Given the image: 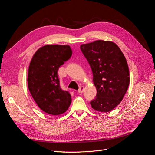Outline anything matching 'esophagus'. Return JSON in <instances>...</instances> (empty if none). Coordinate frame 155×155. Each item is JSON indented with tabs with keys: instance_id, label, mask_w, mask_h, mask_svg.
<instances>
[{
	"instance_id": "34e87169",
	"label": "esophagus",
	"mask_w": 155,
	"mask_h": 155,
	"mask_svg": "<svg viewBox=\"0 0 155 155\" xmlns=\"http://www.w3.org/2000/svg\"><path fill=\"white\" fill-rule=\"evenodd\" d=\"M84 90H85V87H84L83 86H81L80 87H79V90H78V92L79 93H82L83 91H84Z\"/></svg>"
}]
</instances>
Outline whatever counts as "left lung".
Returning <instances> with one entry per match:
<instances>
[{
  "label": "left lung",
  "mask_w": 155,
  "mask_h": 155,
  "mask_svg": "<svg viewBox=\"0 0 155 155\" xmlns=\"http://www.w3.org/2000/svg\"><path fill=\"white\" fill-rule=\"evenodd\" d=\"M93 74L96 97L92 109L107 112L120 104L127 91L129 71L127 63L118 45L110 41L97 40L80 46Z\"/></svg>",
  "instance_id": "1"
}]
</instances>
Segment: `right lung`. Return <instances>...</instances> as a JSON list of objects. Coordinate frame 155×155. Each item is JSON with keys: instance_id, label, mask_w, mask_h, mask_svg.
I'll use <instances>...</instances> for the list:
<instances>
[{"instance_id": "add662e5", "label": "right lung", "mask_w": 155, "mask_h": 155, "mask_svg": "<svg viewBox=\"0 0 155 155\" xmlns=\"http://www.w3.org/2000/svg\"><path fill=\"white\" fill-rule=\"evenodd\" d=\"M68 45H48L36 51L28 74V86L40 109L51 115L66 112L72 102L68 91L60 87L58 70L72 56Z\"/></svg>"}]
</instances>
